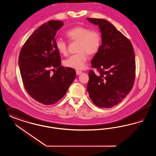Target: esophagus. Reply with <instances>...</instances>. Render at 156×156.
Returning <instances> with one entry per match:
<instances>
[{"mask_svg": "<svg viewBox=\"0 0 156 156\" xmlns=\"http://www.w3.org/2000/svg\"><path fill=\"white\" fill-rule=\"evenodd\" d=\"M81 73H82V71H80V70H76V75H80Z\"/></svg>", "mask_w": 156, "mask_h": 156, "instance_id": "obj_1", "label": "esophagus"}]
</instances>
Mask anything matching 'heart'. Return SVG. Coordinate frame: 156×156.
<instances>
[{"mask_svg":"<svg viewBox=\"0 0 156 156\" xmlns=\"http://www.w3.org/2000/svg\"><path fill=\"white\" fill-rule=\"evenodd\" d=\"M66 35L69 42H78L76 52L75 55L69 56L63 62L64 65L69 68L82 69H84L87 61L88 55L93 56L100 49L101 44V37L100 32L90 28L76 26L66 32ZM56 48L58 52L66 55L68 51V45L66 41L57 39L55 42Z\"/></svg>","mask_w":156,"mask_h":156,"instance_id":"heart-1","label":"heart"}]
</instances>
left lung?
Returning <instances> with one entry per match:
<instances>
[{"label": "left lung", "mask_w": 156, "mask_h": 156, "mask_svg": "<svg viewBox=\"0 0 156 156\" xmlns=\"http://www.w3.org/2000/svg\"><path fill=\"white\" fill-rule=\"evenodd\" d=\"M98 25L102 44L94 55L92 67L89 71L87 90L96 106L110 108L117 105L130 92L133 87L136 73L134 50L131 41L106 20L87 18Z\"/></svg>", "instance_id": "1"}]
</instances>
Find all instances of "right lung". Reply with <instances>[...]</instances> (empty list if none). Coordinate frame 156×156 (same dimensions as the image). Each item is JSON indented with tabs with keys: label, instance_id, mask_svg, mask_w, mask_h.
Segmentation results:
<instances>
[{
	"label": "right lung",
	"instance_id": "1",
	"mask_svg": "<svg viewBox=\"0 0 156 156\" xmlns=\"http://www.w3.org/2000/svg\"><path fill=\"white\" fill-rule=\"evenodd\" d=\"M63 25L62 21L51 20L39 27L26 41L19 55L20 71L26 91L44 105H53L63 98L76 76L75 69L60 66L55 42L57 31ZM55 68V73L50 74Z\"/></svg>",
	"mask_w": 156,
	"mask_h": 156
}]
</instances>
